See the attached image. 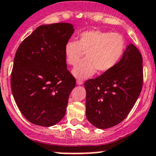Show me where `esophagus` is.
<instances>
[{"label": "esophagus", "mask_w": 156, "mask_h": 156, "mask_svg": "<svg viewBox=\"0 0 156 156\" xmlns=\"http://www.w3.org/2000/svg\"><path fill=\"white\" fill-rule=\"evenodd\" d=\"M83 83V81L81 80H76L77 85H82Z\"/></svg>", "instance_id": "1"}]
</instances>
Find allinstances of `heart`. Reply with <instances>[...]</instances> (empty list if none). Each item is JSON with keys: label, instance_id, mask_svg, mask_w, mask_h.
I'll use <instances>...</instances> for the list:
<instances>
[{"label": "heart", "instance_id": "obj_1", "mask_svg": "<svg viewBox=\"0 0 156 156\" xmlns=\"http://www.w3.org/2000/svg\"><path fill=\"white\" fill-rule=\"evenodd\" d=\"M125 48V39L118 33L101 30L81 32L78 41L69 40L64 46L66 61L75 66L85 53L86 58L73 69L78 79H87L95 73L111 70L120 61Z\"/></svg>", "mask_w": 156, "mask_h": 156}]
</instances>
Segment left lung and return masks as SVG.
I'll return each mask as SVG.
<instances>
[{
  "instance_id": "left-lung-1",
  "label": "left lung",
  "mask_w": 156,
  "mask_h": 156,
  "mask_svg": "<svg viewBox=\"0 0 156 156\" xmlns=\"http://www.w3.org/2000/svg\"><path fill=\"white\" fill-rule=\"evenodd\" d=\"M143 83L142 56L132 43L111 70L85 82L86 116L106 129L125 119L138 100Z\"/></svg>"
}]
</instances>
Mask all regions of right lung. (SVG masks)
<instances>
[{
  "label": "right lung",
  "mask_w": 156,
  "mask_h": 156,
  "mask_svg": "<svg viewBox=\"0 0 156 156\" xmlns=\"http://www.w3.org/2000/svg\"><path fill=\"white\" fill-rule=\"evenodd\" d=\"M73 32L69 23L41 25L17 50L11 91L23 116L34 125L52 126L65 115L76 80L66 69L64 46Z\"/></svg>",
  "instance_id": "obj_1"
}]
</instances>
